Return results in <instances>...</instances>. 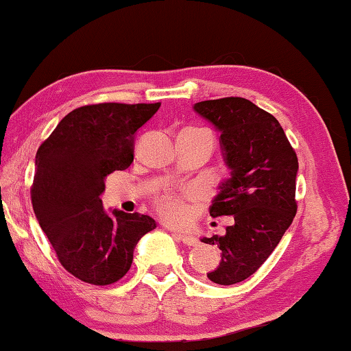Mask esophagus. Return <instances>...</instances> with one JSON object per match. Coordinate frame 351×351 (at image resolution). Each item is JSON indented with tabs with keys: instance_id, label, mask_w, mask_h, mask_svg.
<instances>
[{
	"instance_id": "1",
	"label": "esophagus",
	"mask_w": 351,
	"mask_h": 351,
	"mask_svg": "<svg viewBox=\"0 0 351 351\" xmlns=\"http://www.w3.org/2000/svg\"><path fill=\"white\" fill-rule=\"evenodd\" d=\"M178 240L180 241H182L184 245L186 246H197L198 245V240L195 239L193 235H190V234H184V232H175L173 234Z\"/></svg>"
}]
</instances>
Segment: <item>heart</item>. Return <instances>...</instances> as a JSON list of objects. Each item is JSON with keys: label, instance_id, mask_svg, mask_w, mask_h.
Segmentation results:
<instances>
[{"label": "heart", "instance_id": "heart-1", "mask_svg": "<svg viewBox=\"0 0 351 351\" xmlns=\"http://www.w3.org/2000/svg\"><path fill=\"white\" fill-rule=\"evenodd\" d=\"M184 132H190V133H209L206 130H199V128H187ZM158 209L162 213V217H165L170 221H184L187 217V206L181 198L175 197V195H164L158 199Z\"/></svg>", "mask_w": 351, "mask_h": 351}]
</instances>
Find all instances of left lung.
I'll return each instance as SVG.
<instances>
[{
    "mask_svg": "<svg viewBox=\"0 0 351 351\" xmlns=\"http://www.w3.org/2000/svg\"><path fill=\"white\" fill-rule=\"evenodd\" d=\"M193 110L219 132L230 178L212 201L210 217H232L226 235L201 241L221 249L207 274L218 285L246 280L280 243L297 212V154L277 119L243 97L195 104Z\"/></svg>",
    "mask_w": 351,
    "mask_h": 351,
    "instance_id": "obj_1",
    "label": "left lung"
}]
</instances>
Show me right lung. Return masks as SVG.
Returning a JSON list of instances; mask_svg holds the SVG:
<instances>
[{"label":"right lung","mask_w":351,"mask_h":351,"mask_svg":"<svg viewBox=\"0 0 351 351\" xmlns=\"http://www.w3.org/2000/svg\"><path fill=\"white\" fill-rule=\"evenodd\" d=\"M161 104H96L64 116L40 145L31 189L40 228L62 266L82 282L111 285L132 268L133 251L156 221L104 209L105 178L134 158V134Z\"/></svg>","instance_id":"1"}]
</instances>
